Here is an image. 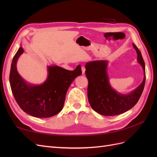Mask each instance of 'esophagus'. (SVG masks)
<instances>
[{"mask_svg": "<svg viewBox=\"0 0 157 157\" xmlns=\"http://www.w3.org/2000/svg\"><path fill=\"white\" fill-rule=\"evenodd\" d=\"M81 69H82V74H84V73H85V71H86V69H85L84 66H82Z\"/></svg>", "mask_w": 157, "mask_h": 157, "instance_id": "34e87169", "label": "esophagus"}]
</instances>
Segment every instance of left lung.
I'll return each mask as SVG.
<instances>
[{
	"label": "left lung",
	"mask_w": 157,
	"mask_h": 157,
	"mask_svg": "<svg viewBox=\"0 0 157 157\" xmlns=\"http://www.w3.org/2000/svg\"><path fill=\"white\" fill-rule=\"evenodd\" d=\"M137 55V61L141 65L144 77L138 87L126 95L117 93L109 82L107 72V61H94L88 62L86 67L88 80V101L95 111L104 116H115L124 113L134 107L140 98L145 82V63L140 50L133 44Z\"/></svg>",
	"instance_id": "left-lung-1"
}]
</instances>
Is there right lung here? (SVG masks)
Listing matches in <instances>:
<instances>
[{"label": "right lung", "instance_id": "1", "mask_svg": "<svg viewBox=\"0 0 157 157\" xmlns=\"http://www.w3.org/2000/svg\"><path fill=\"white\" fill-rule=\"evenodd\" d=\"M20 47L14 56L10 73V84L16 102L22 110L39 118H48L62 110L66 93L76 77L82 74L78 65L74 71L66 70L59 66H48V78L40 85L27 83L19 75L16 63L23 54Z\"/></svg>", "mask_w": 157, "mask_h": 157}]
</instances>
